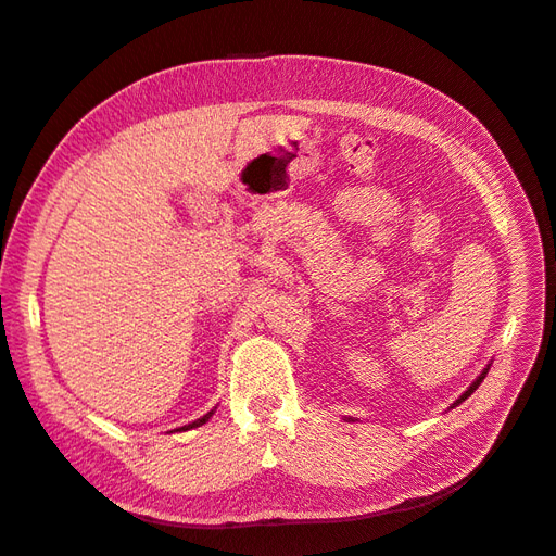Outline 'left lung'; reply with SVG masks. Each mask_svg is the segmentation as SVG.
<instances>
[{"mask_svg":"<svg viewBox=\"0 0 556 556\" xmlns=\"http://www.w3.org/2000/svg\"><path fill=\"white\" fill-rule=\"evenodd\" d=\"M486 371H490V364H486V368H484V371H482V374H480V376H478V378L473 380V384H470V387H468V390H466V392H464V394H462V396H459L457 401H454V403H452V408H454V406H459V403H462V401H466V399H468L470 394H473V392L478 390V387H480V382H482V380H484V376H486Z\"/></svg>","mask_w":556,"mask_h":556,"instance_id":"1","label":"left lung"}]
</instances>
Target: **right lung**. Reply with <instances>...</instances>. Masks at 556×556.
<instances>
[{"label":"right lung","instance_id":"right-lung-1","mask_svg":"<svg viewBox=\"0 0 556 556\" xmlns=\"http://www.w3.org/2000/svg\"><path fill=\"white\" fill-rule=\"evenodd\" d=\"M211 415H213V410L211 413H206L204 417H199V419H194L192 425H185V427H180V429H176V431H188V429H194V427H201V425H206L208 419H211Z\"/></svg>","mask_w":556,"mask_h":556}]
</instances>
